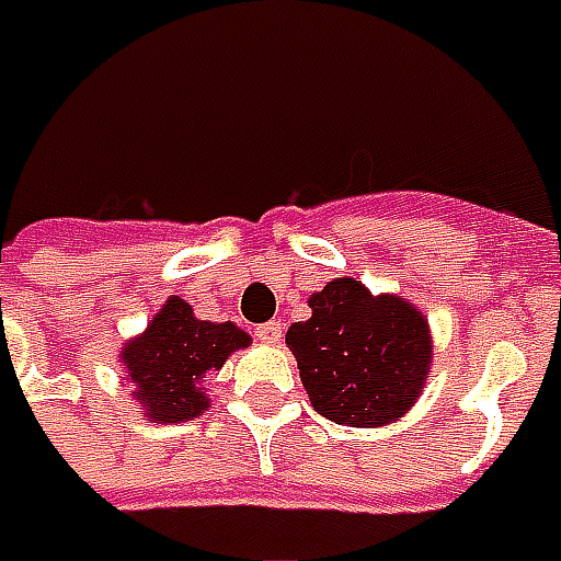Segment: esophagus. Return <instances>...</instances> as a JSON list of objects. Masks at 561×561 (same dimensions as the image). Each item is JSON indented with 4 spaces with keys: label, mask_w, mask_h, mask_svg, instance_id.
<instances>
[{
    "label": "esophagus",
    "mask_w": 561,
    "mask_h": 561,
    "mask_svg": "<svg viewBox=\"0 0 561 561\" xmlns=\"http://www.w3.org/2000/svg\"><path fill=\"white\" fill-rule=\"evenodd\" d=\"M280 335H284V329H280V323H277V320H268V323L256 325V337H260L262 344H277V341H280Z\"/></svg>",
    "instance_id": "esophagus-1"
}]
</instances>
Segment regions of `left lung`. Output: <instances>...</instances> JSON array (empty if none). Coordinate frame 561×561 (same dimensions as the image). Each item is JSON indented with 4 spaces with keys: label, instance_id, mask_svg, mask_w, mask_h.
Wrapping results in <instances>:
<instances>
[{
    "label": "left lung",
    "instance_id": "1",
    "mask_svg": "<svg viewBox=\"0 0 561 561\" xmlns=\"http://www.w3.org/2000/svg\"><path fill=\"white\" fill-rule=\"evenodd\" d=\"M311 317L293 323L287 344L313 408L337 426H383L423 392L432 341L414 305L371 296L353 277L311 296Z\"/></svg>",
    "mask_w": 561,
    "mask_h": 561
}]
</instances>
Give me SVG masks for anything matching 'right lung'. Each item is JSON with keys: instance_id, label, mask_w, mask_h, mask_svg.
<instances>
[{"instance_id": "add662e5", "label": "right lung", "mask_w": 561, "mask_h": 561, "mask_svg": "<svg viewBox=\"0 0 561 561\" xmlns=\"http://www.w3.org/2000/svg\"><path fill=\"white\" fill-rule=\"evenodd\" d=\"M248 344L250 335L236 323L196 320L193 308L172 296L145 335L123 347V365L147 414L162 423H184L208 408L198 380Z\"/></svg>"}]
</instances>
